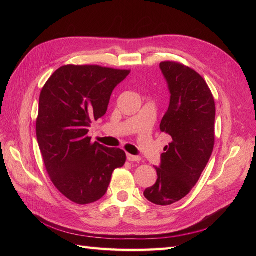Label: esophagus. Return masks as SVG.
Segmentation results:
<instances>
[{"mask_svg": "<svg viewBox=\"0 0 256 256\" xmlns=\"http://www.w3.org/2000/svg\"><path fill=\"white\" fill-rule=\"evenodd\" d=\"M127 159H128V161H130V162H140V161L142 160L141 157L134 156V154H127Z\"/></svg>", "mask_w": 256, "mask_h": 256, "instance_id": "esophagus-1", "label": "esophagus"}]
</instances>
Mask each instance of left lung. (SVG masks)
Instances as JSON below:
<instances>
[{
    "label": "left lung",
    "mask_w": 256,
    "mask_h": 256,
    "mask_svg": "<svg viewBox=\"0 0 256 256\" xmlns=\"http://www.w3.org/2000/svg\"><path fill=\"white\" fill-rule=\"evenodd\" d=\"M160 69L171 99L160 131L172 138L161 154L157 182L144 191L150 202L172 205L189 194L206 168L214 145V99L203 76L177 62L166 60Z\"/></svg>",
    "instance_id": "left-lung-1"
}]
</instances>
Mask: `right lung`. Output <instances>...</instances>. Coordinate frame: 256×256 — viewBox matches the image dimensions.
<instances>
[{"label":"right lung","mask_w":256,"mask_h":256,"mask_svg":"<svg viewBox=\"0 0 256 256\" xmlns=\"http://www.w3.org/2000/svg\"><path fill=\"white\" fill-rule=\"evenodd\" d=\"M130 74L98 65H65L46 82L40 96L36 136L44 164L56 189L72 202L102 198L126 154L92 143V120L102 118L113 90Z\"/></svg>","instance_id":"1"}]
</instances>
